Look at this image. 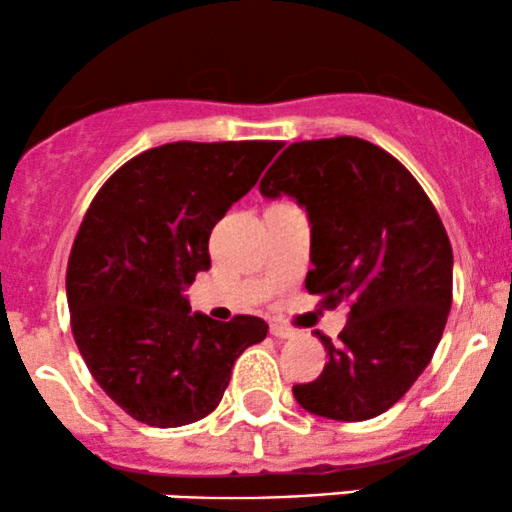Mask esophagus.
<instances>
[{
  "mask_svg": "<svg viewBox=\"0 0 512 512\" xmlns=\"http://www.w3.org/2000/svg\"><path fill=\"white\" fill-rule=\"evenodd\" d=\"M269 332H272L276 339H291V337H296V332H293L291 327H286V325H279V322H274V325L269 327Z\"/></svg>",
  "mask_w": 512,
  "mask_h": 512,
  "instance_id": "obj_1",
  "label": "esophagus"
}]
</instances>
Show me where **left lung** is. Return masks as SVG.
Instances as JSON below:
<instances>
[{
  "mask_svg": "<svg viewBox=\"0 0 512 512\" xmlns=\"http://www.w3.org/2000/svg\"><path fill=\"white\" fill-rule=\"evenodd\" d=\"M267 199L308 211L305 289L349 305L330 361L293 385L305 411L366 421L404 397L431 363L452 303V248L436 207L395 156L358 137L296 142L264 173Z\"/></svg>",
  "mask_w": 512,
  "mask_h": 512,
  "instance_id": "left-lung-1",
  "label": "left lung"
}]
</instances>
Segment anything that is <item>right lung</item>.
<instances>
[{
  "label": "right lung",
  "instance_id": "add662e5",
  "mask_svg": "<svg viewBox=\"0 0 512 512\" xmlns=\"http://www.w3.org/2000/svg\"><path fill=\"white\" fill-rule=\"evenodd\" d=\"M281 142H175L127 161L101 187L67 267L74 342L132 419L175 428L219 407L236 358L267 322L190 313L182 291L211 267L209 236L255 187Z\"/></svg>",
  "mask_w": 512,
  "mask_h": 512
}]
</instances>
